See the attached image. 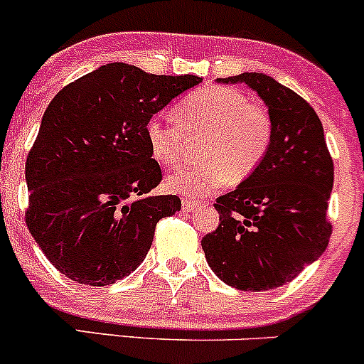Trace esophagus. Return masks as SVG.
I'll use <instances>...</instances> for the list:
<instances>
[{"label":"esophagus","instance_id":"34e87169","mask_svg":"<svg viewBox=\"0 0 364 364\" xmlns=\"http://www.w3.org/2000/svg\"><path fill=\"white\" fill-rule=\"evenodd\" d=\"M198 207H202V202H195V200H189V198H182V209L191 213V210H196Z\"/></svg>","mask_w":364,"mask_h":364}]
</instances>
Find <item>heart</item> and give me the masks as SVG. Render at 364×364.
Masks as SVG:
<instances>
[{
    "mask_svg": "<svg viewBox=\"0 0 364 364\" xmlns=\"http://www.w3.org/2000/svg\"><path fill=\"white\" fill-rule=\"evenodd\" d=\"M176 127L151 119L146 139L151 157L166 168L182 162L186 137H202V162L168 178V189L184 196H205L225 182L241 184L261 166L269 150L273 123L268 110L240 89L209 85L186 96L173 110Z\"/></svg>",
    "mask_w": 364,
    "mask_h": 364,
    "instance_id": "1",
    "label": "heart"
}]
</instances>
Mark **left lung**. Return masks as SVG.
I'll list each match as a JSON object with an SVG mask.
<instances>
[{"mask_svg": "<svg viewBox=\"0 0 364 364\" xmlns=\"http://www.w3.org/2000/svg\"><path fill=\"white\" fill-rule=\"evenodd\" d=\"M247 84L268 107L273 137L264 161L214 203L220 225L202 240L210 269L241 291L291 282L325 252L334 164L313 107L262 73L218 78Z\"/></svg>", "mask_w": 364, "mask_h": 364, "instance_id": "1", "label": "left lung"}]
</instances>
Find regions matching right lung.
Here are the masks:
<instances>
[{
	"instance_id": "right-lung-1",
	"label": "right lung",
	"mask_w": 364,
	"mask_h": 364,
	"mask_svg": "<svg viewBox=\"0 0 364 364\" xmlns=\"http://www.w3.org/2000/svg\"><path fill=\"white\" fill-rule=\"evenodd\" d=\"M200 76L150 75L112 62L65 85L48 105L26 159V225L51 264L85 286L130 275L155 225L180 210L154 195L162 171L146 124Z\"/></svg>"
}]
</instances>
